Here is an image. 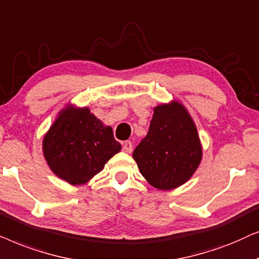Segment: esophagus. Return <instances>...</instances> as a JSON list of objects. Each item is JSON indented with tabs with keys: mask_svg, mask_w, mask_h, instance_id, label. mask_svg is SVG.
<instances>
[{
	"mask_svg": "<svg viewBox=\"0 0 259 259\" xmlns=\"http://www.w3.org/2000/svg\"><path fill=\"white\" fill-rule=\"evenodd\" d=\"M123 151H125V153L130 154L133 151V143L130 142V141H125V142H123Z\"/></svg>",
	"mask_w": 259,
	"mask_h": 259,
	"instance_id": "34e87169",
	"label": "esophagus"
}]
</instances>
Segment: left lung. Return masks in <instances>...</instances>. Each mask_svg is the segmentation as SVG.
Returning a JSON list of instances; mask_svg holds the SVG:
<instances>
[{
    "label": "left lung",
    "mask_w": 259,
    "mask_h": 259,
    "mask_svg": "<svg viewBox=\"0 0 259 259\" xmlns=\"http://www.w3.org/2000/svg\"><path fill=\"white\" fill-rule=\"evenodd\" d=\"M140 173L161 191L186 184L202 160L198 129L182 103L171 101L154 108L149 132L133 153Z\"/></svg>",
    "instance_id": "obj_1"
}]
</instances>
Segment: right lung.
Instances as JSON below:
<instances>
[{
  "label": "right lung",
  "instance_id": "right-lung-1",
  "mask_svg": "<svg viewBox=\"0 0 259 259\" xmlns=\"http://www.w3.org/2000/svg\"><path fill=\"white\" fill-rule=\"evenodd\" d=\"M120 149L111 126L105 125L88 106L72 104L60 110L42 140L50 169L73 186L88 184Z\"/></svg>",
  "mask_w": 259,
  "mask_h": 259
}]
</instances>
